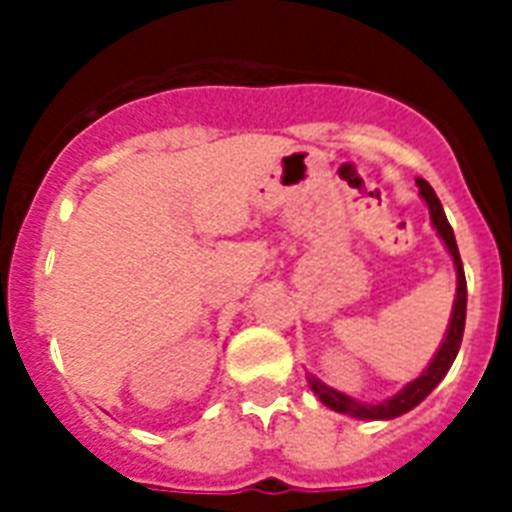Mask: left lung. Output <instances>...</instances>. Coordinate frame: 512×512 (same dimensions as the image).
Wrapping results in <instances>:
<instances>
[{
  "mask_svg": "<svg viewBox=\"0 0 512 512\" xmlns=\"http://www.w3.org/2000/svg\"><path fill=\"white\" fill-rule=\"evenodd\" d=\"M417 188H420L422 199L428 201L430 207V220L436 225L438 236L444 239L446 249L454 260V268H457V300H454V313L452 321H449V332H446V340L441 342L436 358L430 361V366L425 372L406 385L404 390H398L396 396L382 401V404H361L356 398L345 396V393H337L335 388H327L324 382L316 380V377H308L311 382V390L316 396L335 412L350 414V417H358V420H393L398 414L409 412L414 406L420 404L422 398L428 396L430 390L436 388L438 382L444 380V374L449 372V366L457 358V350L462 345V332H465V308H468V284H465V271H462V260H460V249H457V241H454V231L449 220L444 215V207L438 201L436 191L430 188V183H425L422 177H417Z\"/></svg>",
  "mask_w": 512,
  "mask_h": 512,
  "instance_id": "left-lung-1",
  "label": "left lung"
}]
</instances>
